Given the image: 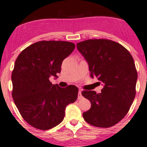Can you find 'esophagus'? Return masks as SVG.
Returning a JSON list of instances; mask_svg holds the SVG:
<instances>
[{
    "label": "esophagus",
    "mask_w": 147,
    "mask_h": 147,
    "mask_svg": "<svg viewBox=\"0 0 147 147\" xmlns=\"http://www.w3.org/2000/svg\"><path fill=\"white\" fill-rule=\"evenodd\" d=\"M78 98H82V90H79V91H78Z\"/></svg>",
    "instance_id": "esophagus-1"
}]
</instances>
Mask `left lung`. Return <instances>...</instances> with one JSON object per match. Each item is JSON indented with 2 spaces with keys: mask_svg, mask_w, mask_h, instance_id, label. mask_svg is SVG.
I'll use <instances>...</instances> for the list:
<instances>
[{
  "mask_svg": "<svg viewBox=\"0 0 147 147\" xmlns=\"http://www.w3.org/2000/svg\"><path fill=\"white\" fill-rule=\"evenodd\" d=\"M77 49L88 63L91 77L103 85L99 94L82 92L91 103L84 119L96 127L113 126L127 113L136 95L138 75L133 57L122 45L107 39L86 40L78 42Z\"/></svg>",
  "mask_w": 147,
  "mask_h": 147,
  "instance_id": "obj_1",
  "label": "left lung"
}]
</instances>
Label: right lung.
<instances>
[{
	"label": "right lung",
	"instance_id": "1",
	"mask_svg": "<svg viewBox=\"0 0 147 147\" xmlns=\"http://www.w3.org/2000/svg\"><path fill=\"white\" fill-rule=\"evenodd\" d=\"M75 49L66 41H40L26 48L15 61L11 75L12 96L24 119L42 130L64 119L66 107L78 98L74 85L61 88L49 79L57 78L62 62Z\"/></svg>",
	"mask_w": 147,
	"mask_h": 147
}]
</instances>
